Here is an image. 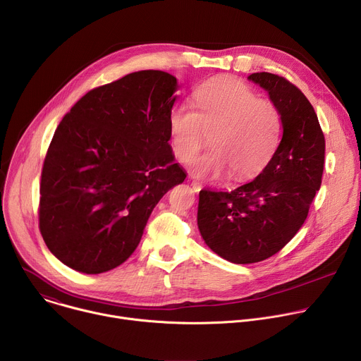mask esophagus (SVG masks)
<instances>
[{
  "label": "esophagus",
  "mask_w": 361,
  "mask_h": 361,
  "mask_svg": "<svg viewBox=\"0 0 361 361\" xmlns=\"http://www.w3.org/2000/svg\"><path fill=\"white\" fill-rule=\"evenodd\" d=\"M191 185H192V188H194V191H195V192H198V191L201 190V187H202V185H201V183H198L194 177H191Z\"/></svg>",
  "instance_id": "esophagus-1"
}]
</instances>
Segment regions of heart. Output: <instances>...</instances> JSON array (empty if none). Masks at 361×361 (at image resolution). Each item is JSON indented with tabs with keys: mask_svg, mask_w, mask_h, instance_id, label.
Wrapping results in <instances>:
<instances>
[{
	"mask_svg": "<svg viewBox=\"0 0 361 361\" xmlns=\"http://www.w3.org/2000/svg\"><path fill=\"white\" fill-rule=\"evenodd\" d=\"M191 110L181 102L169 116L170 142L174 156L191 161L207 141L213 148L194 163L200 177H217L230 170L237 180L259 174L271 160L280 138L281 120L270 101L259 99L235 80H214L192 94Z\"/></svg>",
	"mask_w": 361,
	"mask_h": 361,
	"instance_id": "heart-1",
	"label": "heart"
}]
</instances>
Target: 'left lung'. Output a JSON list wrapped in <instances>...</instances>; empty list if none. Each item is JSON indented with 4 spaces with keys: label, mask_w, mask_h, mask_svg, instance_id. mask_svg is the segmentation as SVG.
<instances>
[{
    "label": "left lung",
    "mask_w": 361,
    "mask_h": 361,
    "mask_svg": "<svg viewBox=\"0 0 361 361\" xmlns=\"http://www.w3.org/2000/svg\"><path fill=\"white\" fill-rule=\"evenodd\" d=\"M279 110L283 135L274 156L252 181L233 191L201 190L197 223L214 252L235 264L263 262L300 230L320 190L326 140L307 97L271 73L248 77Z\"/></svg>",
    "instance_id": "left-lung-1"
}]
</instances>
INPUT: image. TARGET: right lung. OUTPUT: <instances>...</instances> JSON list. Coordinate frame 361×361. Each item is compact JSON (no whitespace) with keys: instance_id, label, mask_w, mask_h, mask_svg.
Instances as JSON below:
<instances>
[{"instance_id":"add662e5","label":"right lung","mask_w":361,"mask_h":361,"mask_svg":"<svg viewBox=\"0 0 361 361\" xmlns=\"http://www.w3.org/2000/svg\"><path fill=\"white\" fill-rule=\"evenodd\" d=\"M177 78L131 73L81 97L59 124L39 183V231L57 259L84 274L123 264L151 212L187 174L169 144Z\"/></svg>"}]
</instances>
